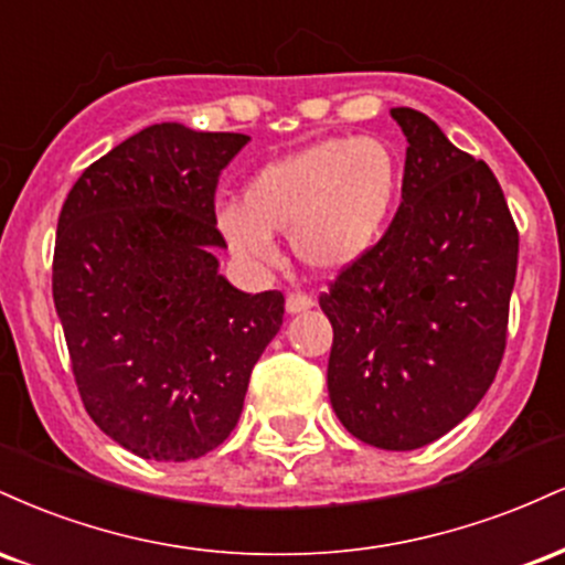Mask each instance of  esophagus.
Returning a JSON list of instances; mask_svg holds the SVG:
<instances>
[{"label":"esophagus","mask_w":565,"mask_h":565,"mask_svg":"<svg viewBox=\"0 0 565 565\" xmlns=\"http://www.w3.org/2000/svg\"><path fill=\"white\" fill-rule=\"evenodd\" d=\"M313 297L302 295V291H291V295L287 297V313L295 316V313H305V310L313 308Z\"/></svg>","instance_id":"esophagus-1"}]
</instances>
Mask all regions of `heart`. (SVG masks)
Wrapping results in <instances>:
<instances>
[{
  "label": "heart",
  "instance_id": "1",
  "mask_svg": "<svg viewBox=\"0 0 565 565\" xmlns=\"http://www.w3.org/2000/svg\"><path fill=\"white\" fill-rule=\"evenodd\" d=\"M398 193L401 159L385 140L327 138L263 164L242 201L217 206V228L252 263L274 260V233H289L297 260L332 274L377 244Z\"/></svg>",
  "mask_w": 565,
  "mask_h": 565
}]
</instances>
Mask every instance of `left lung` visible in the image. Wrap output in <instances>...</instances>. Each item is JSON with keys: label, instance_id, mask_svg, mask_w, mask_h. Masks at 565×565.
<instances>
[{"label": "left lung", "instance_id": "left-lung-1", "mask_svg": "<svg viewBox=\"0 0 565 565\" xmlns=\"http://www.w3.org/2000/svg\"><path fill=\"white\" fill-rule=\"evenodd\" d=\"M391 116L408 142L401 206L319 302L337 419L369 446L412 451L462 423L497 377L518 231L486 161L423 111Z\"/></svg>", "mask_w": 565, "mask_h": 565}]
</instances>
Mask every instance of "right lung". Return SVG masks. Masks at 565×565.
<instances>
[{
  "instance_id": "obj_1",
  "label": "right lung",
  "mask_w": 565,
  "mask_h": 565,
  "mask_svg": "<svg viewBox=\"0 0 565 565\" xmlns=\"http://www.w3.org/2000/svg\"><path fill=\"white\" fill-rule=\"evenodd\" d=\"M249 142L161 121L89 164L57 217L53 300L84 408L127 451L188 462L236 427L281 291L220 274V172Z\"/></svg>"
}]
</instances>
